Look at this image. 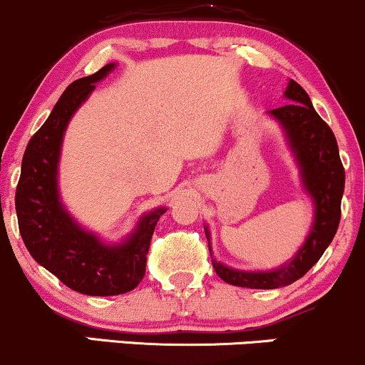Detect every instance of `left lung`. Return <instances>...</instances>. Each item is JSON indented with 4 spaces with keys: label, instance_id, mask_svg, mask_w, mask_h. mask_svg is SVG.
Returning a JSON list of instances; mask_svg holds the SVG:
<instances>
[{
    "label": "left lung",
    "instance_id": "8db88e82",
    "mask_svg": "<svg viewBox=\"0 0 365 365\" xmlns=\"http://www.w3.org/2000/svg\"><path fill=\"white\" fill-rule=\"evenodd\" d=\"M288 104L267 111L282 128L293 161L299 168L300 185L311 199L312 225L295 255L282 266L267 271H245L220 262L215 257L211 232L204 225L212 267L223 282L233 287L273 290L292 284L321 259L340 225L341 197L345 190V170L338 144L324 120L314 110L311 98L295 81H288L283 94Z\"/></svg>",
    "mask_w": 365,
    "mask_h": 365
}]
</instances>
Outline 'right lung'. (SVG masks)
I'll return each instance as SVG.
<instances>
[{
	"instance_id": "obj_1",
	"label": "right lung",
	"mask_w": 365,
	"mask_h": 365,
	"mask_svg": "<svg viewBox=\"0 0 365 365\" xmlns=\"http://www.w3.org/2000/svg\"><path fill=\"white\" fill-rule=\"evenodd\" d=\"M115 66L110 63L66 87L43 127L29 140L15 194L20 235L34 261L68 288L92 297L120 295L142 282L154 228L168 211L161 206L145 212L130 235L108 244L83 228L61 200L58 170L66 127L96 83Z\"/></svg>"
}]
</instances>
